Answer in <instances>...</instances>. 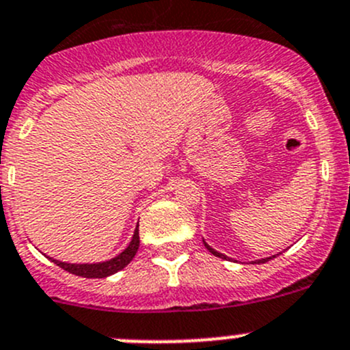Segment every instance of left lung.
I'll list each match as a JSON object with an SVG mask.
<instances>
[{
	"label": "left lung",
	"mask_w": 350,
	"mask_h": 350,
	"mask_svg": "<svg viewBox=\"0 0 350 350\" xmlns=\"http://www.w3.org/2000/svg\"><path fill=\"white\" fill-rule=\"evenodd\" d=\"M203 244H205V247H206V250L210 251V253L213 254V256H219V258H222V260H229V258H227L226 254L219 253V251H215V250H213V247H210L208 244L205 243V241H203ZM272 258H275V254H273V256H270V258H263V260H256V261H253V263H258V265H260V263H267V261H269V260H272Z\"/></svg>",
	"instance_id": "obj_1"
}]
</instances>
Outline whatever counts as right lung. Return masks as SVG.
I'll list each match as a JSON object with an SVG mask.
<instances>
[{
    "label": "right lung",
    "instance_id": "obj_1",
    "mask_svg": "<svg viewBox=\"0 0 350 350\" xmlns=\"http://www.w3.org/2000/svg\"><path fill=\"white\" fill-rule=\"evenodd\" d=\"M138 246H140V236H138V226L135 229L133 237H131V243L121 251L118 256L111 258L107 261H100V263H66V261L54 260V258H49L53 263H56L57 267H61L66 272L73 273V275L85 277V279H106V277L113 275V273L120 272L124 267L130 263L131 260L137 254Z\"/></svg>",
    "mask_w": 350,
    "mask_h": 350
}]
</instances>
